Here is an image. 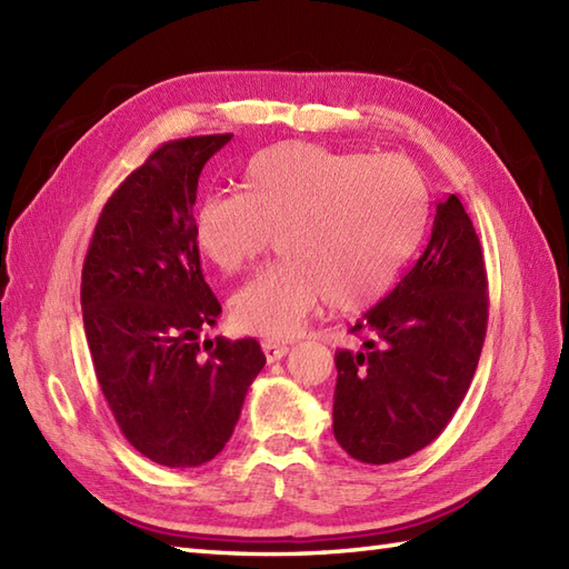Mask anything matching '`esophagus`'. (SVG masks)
<instances>
[{
	"label": "esophagus",
	"mask_w": 569,
	"mask_h": 569,
	"mask_svg": "<svg viewBox=\"0 0 569 569\" xmlns=\"http://www.w3.org/2000/svg\"><path fill=\"white\" fill-rule=\"evenodd\" d=\"M261 347H263V355L269 361H278V359H283L288 355V345H283V342L266 340Z\"/></svg>",
	"instance_id": "esophagus-1"
}]
</instances>
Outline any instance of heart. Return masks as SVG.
Wrapping results in <instances>:
<instances>
[{
  "instance_id": "obj_1",
  "label": "heart",
  "mask_w": 569,
  "mask_h": 569,
  "mask_svg": "<svg viewBox=\"0 0 569 569\" xmlns=\"http://www.w3.org/2000/svg\"><path fill=\"white\" fill-rule=\"evenodd\" d=\"M239 192H210L196 210L200 253L239 273L273 247L283 261L229 300L241 332L291 340L328 298L337 310L377 303L413 253L428 190L403 156L332 151L286 141L259 151Z\"/></svg>"
}]
</instances>
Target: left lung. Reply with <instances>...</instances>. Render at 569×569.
<instances>
[{"mask_svg":"<svg viewBox=\"0 0 569 569\" xmlns=\"http://www.w3.org/2000/svg\"><path fill=\"white\" fill-rule=\"evenodd\" d=\"M487 286L475 224L450 196L438 202L418 261L349 328L365 342L335 352L332 430L349 457L398 462L445 430L485 347Z\"/></svg>","mask_w":569,"mask_h":569,"instance_id":"obj_1","label":"left lung"}]
</instances>
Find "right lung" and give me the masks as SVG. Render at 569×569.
Here are the masks:
<instances>
[{
    "mask_svg": "<svg viewBox=\"0 0 569 569\" xmlns=\"http://www.w3.org/2000/svg\"><path fill=\"white\" fill-rule=\"evenodd\" d=\"M232 134L166 141L104 202L82 263L80 306L94 377L129 445L151 462H210L232 438L266 357L257 340L200 332L220 300L192 234L202 166Z\"/></svg>",
    "mask_w": 569,
    "mask_h": 569,
    "instance_id": "1",
    "label": "right lung"
}]
</instances>
